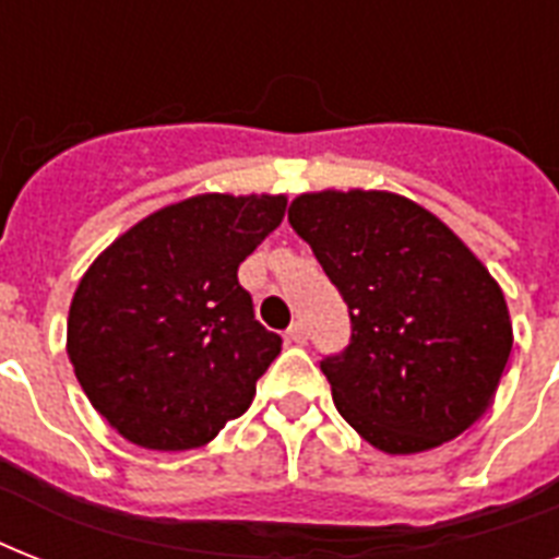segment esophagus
Instances as JSON below:
<instances>
[{"label": "esophagus", "mask_w": 559, "mask_h": 559, "mask_svg": "<svg viewBox=\"0 0 559 559\" xmlns=\"http://www.w3.org/2000/svg\"><path fill=\"white\" fill-rule=\"evenodd\" d=\"M287 340H289V342H296V345H305V342H307V328H305V322H293V324H289Z\"/></svg>", "instance_id": "esophagus-1"}]
</instances>
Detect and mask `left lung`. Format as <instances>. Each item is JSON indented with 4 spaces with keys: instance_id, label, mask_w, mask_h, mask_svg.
I'll return each mask as SVG.
<instances>
[{
    "instance_id": "obj_1",
    "label": "left lung",
    "mask_w": 559,
    "mask_h": 559,
    "mask_svg": "<svg viewBox=\"0 0 559 559\" xmlns=\"http://www.w3.org/2000/svg\"><path fill=\"white\" fill-rule=\"evenodd\" d=\"M289 226L348 305V348L322 359L340 415L389 455L476 424L513 331L502 289L461 237L400 193L359 188L301 193Z\"/></svg>"
}]
</instances>
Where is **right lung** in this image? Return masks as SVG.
<instances>
[{
	"instance_id": "right-lung-1",
	"label": "right lung",
	"mask_w": 559,
	"mask_h": 559,
	"mask_svg": "<svg viewBox=\"0 0 559 559\" xmlns=\"http://www.w3.org/2000/svg\"><path fill=\"white\" fill-rule=\"evenodd\" d=\"M287 197L200 193L153 211L74 289L66 350L90 403L144 450H193L249 408L281 336L254 319L237 266Z\"/></svg>"
}]
</instances>
